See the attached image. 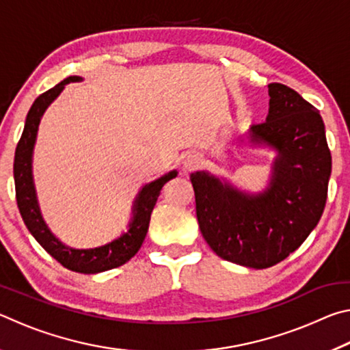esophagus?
<instances>
[{"label":"esophagus","instance_id":"obj_1","mask_svg":"<svg viewBox=\"0 0 350 350\" xmlns=\"http://www.w3.org/2000/svg\"><path fill=\"white\" fill-rule=\"evenodd\" d=\"M200 165H202V157L199 156L198 152H189L183 159V168L187 171H193V170H198Z\"/></svg>","mask_w":350,"mask_h":350}]
</instances>
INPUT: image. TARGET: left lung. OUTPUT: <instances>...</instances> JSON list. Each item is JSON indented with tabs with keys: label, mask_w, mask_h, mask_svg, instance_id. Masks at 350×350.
Instances as JSON below:
<instances>
[{
	"label": "left lung",
	"mask_w": 350,
	"mask_h": 350,
	"mask_svg": "<svg viewBox=\"0 0 350 350\" xmlns=\"http://www.w3.org/2000/svg\"><path fill=\"white\" fill-rule=\"evenodd\" d=\"M267 120L248 137L278 151L270 185L247 196L205 171L189 176L199 228L217 256L267 269L293 253L324 211L332 156L319 111L281 83H270Z\"/></svg>",
	"instance_id": "left-lung-1"
}]
</instances>
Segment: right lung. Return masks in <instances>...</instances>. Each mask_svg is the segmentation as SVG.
I'll return each mask as SVG.
<instances>
[{
  "label": "right lung",
  "mask_w": 350,
  "mask_h": 350,
  "mask_svg": "<svg viewBox=\"0 0 350 350\" xmlns=\"http://www.w3.org/2000/svg\"><path fill=\"white\" fill-rule=\"evenodd\" d=\"M81 77H68L63 81L58 83L49 91H46L37 97L31 109L27 112L25 131L21 134V139L16 145L15 161H14V179H15V194L16 204L21 213L23 221L26 227L38 244L57 259L63 267H66L77 273H100L111 269H116L118 265L128 262L139 248L144 244V239L150 225V217L154 205L157 202L159 194L162 187L168 180L177 176L176 171L165 174L161 179L148 183L139 193L137 199L134 202V217L129 224L128 232L120 238L109 242L103 247L90 248V250H75L63 245L54 234L49 232L46 224L41 217V213L37 202V194H35L33 179H32V151L37 139V131L40 125V118L43 116L47 106L57 98L58 94L63 91L64 85L70 81H80Z\"/></svg>",
  "instance_id": "right-lung-1"
}]
</instances>
